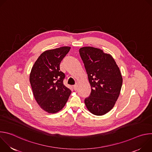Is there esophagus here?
<instances>
[{"mask_svg":"<svg viewBox=\"0 0 152 152\" xmlns=\"http://www.w3.org/2000/svg\"><path fill=\"white\" fill-rule=\"evenodd\" d=\"M77 88H78V85H77V83H76L75 85H73V88H74V90H75V91H77Z\"/></svg>","mask_w":152,"mask_h":152,"instance_id":"esophagus-1","label":"esophagus"}]
</instances>
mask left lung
<instances>
[{"label":"left lung","instance_id":"left-lung-1","mask_svg":"<svg viewBox=\"0 0 152 152\" xmlns=\"http://www.w3.org/2000/svg\"><path fill=\"white\" fill-rule=\"evenodd\" d=\"M79 53L91 87L85 104L93 114L103 115L113 109L119 97L123 83L121 72L113 56L100 49L83 47Z\"/></svg>","mask_w":152,"mask_h":152}]
</instances>
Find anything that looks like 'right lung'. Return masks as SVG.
<instances>
[{
	"mask_svg": "<svg viewBox=\"0 0 152 152\" xmlns=\"http://www.w3.org/2000/svg\"><path fill=\"white\" fill-rule=\"evenodd\" d=\"M70 47L48 50L41 54L32 68L29 80L34 96L43 110L54 114L67 102L71 90L63 83L65 74L59 65Z\"/></svg>",
	"mask_w": 152,
	"mask_h": 152,
	"instance_id": "1",
	"label": "right lung"
}]
</instances>
